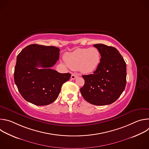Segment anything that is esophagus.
<instances>
[{
	"label": "esophagus",
	"mask_w": 149,
	"mask_h": 149,
	"mask_svg": "<svg viewBox=\"0 0 149 149\" xmlns=\"http://www.w3.org/2000/svg\"><path fill=\"white\" fill-rule=\"evenodd\" d=\"M78 75L77 74H72L71 75V78L72 79H75V78H76L77 77H78Z\"/></svg>",
	"instance_id": "34e87169"
}]
</instances>
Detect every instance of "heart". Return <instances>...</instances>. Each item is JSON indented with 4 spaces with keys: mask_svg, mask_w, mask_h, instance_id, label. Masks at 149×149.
Segmentation results:
<instances>
[{
    "mask_svg": "<svg viewBox=\"0 0 149 149\" xmlns=\"http://www.w3.org/2000/svg\"><path fill=\"white\" fill-rule=\"evenodd\" d=\"M65 60L68 67L72 70H78L84 74L94 72L99 67L101 54L98 49L90 48H78L65 54Z\"/></svg>",
    "mask_w": 149,
    "mask_h": 149,
    "instance_id": "heart-1",
    "label": "heart"
}]
</instances>
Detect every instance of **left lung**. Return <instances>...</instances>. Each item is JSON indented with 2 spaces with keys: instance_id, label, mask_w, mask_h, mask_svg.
<instances>
[{
  "instance_id": "1",
  "label": "left lung",
  "mask_w": 149,
  "mask_h": 149,
  "mask_svg": "<svg viewBox=\"0 0 149 149\" xmlns=\"http://www.w3.org/2000/svg\"><path fill=\"white\" fill-rule=\"evenodd\" d=\"M94 47L101 54L100 65L93 74L82 75L85 84L80 91L84 98L90 104H111L125 89L126 63L116 48L102 44H95Z\"/></svg>"
}]
</instances>
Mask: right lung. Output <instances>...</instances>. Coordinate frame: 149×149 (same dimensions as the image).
Wrapping results in <instances>:
<instances>
[{
    "label": "right lung",
    "instance_id": "right-lung-1",
    "mask_svg": "<svg viewBox=\"0 0 149 149\" xmlns=\"http://www.w3.org/2000/svg\"><path fill=\"white\" fill-rule=\"evenodd\" d=\"M59 51L55 47L32 44L18 54L14 81L26 101L36 105H46L58 98L62 84L71 75L51 69L59 59Z\"/></svg>",
    "mask_w": 149,
    "mask_h": 149
}]
</instances>
